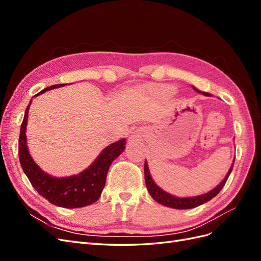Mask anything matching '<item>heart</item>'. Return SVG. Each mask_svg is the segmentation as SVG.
Wrapping results in <instances>:
<instances>
[{
	"mask_svg": "<svg viewBox=\"0 0 261 261\" xmlns=\"http://www.w3.org/2000/svg\"><path fill=\"white\" fill-rule=\"evenodd\" d=\"M162 92L165 94H173L174 93V88L171 86H164L162 88Z\"/></svg>",
	"mask_w": 261,
	"mask_h": 261,
	"instance_id": "b5f03b06",
	"label": "heart"
}]
</instances>
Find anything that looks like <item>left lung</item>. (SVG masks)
<instances>
[{
	"label": "left lung",
	"mask_w": 261,
	"mask_h": 261,
	"mask_svg": "<svg viewBox=\"0 0 261 261\" xmlns=\"http://www.w3.org/2000/svg\"><path fill=\"white\" fill-rule=\"evenodd\" d=\"M193 88L197 92L204 94V96H210L208 92H201L200 90L195 88V87H193ZM233 165H234V160H233L231 168H230V170H228L227 174L225 175L224 179L221 181V183L216 188H213L212 191H210L206 194H203V195L195 196V197H187V198H180V197L173 196V195H171L167 192H164L163 189H161L159 186H158L153 181L151 175H150L147 162H145V167H144L145 180H146V185H147V188H148V192H149L150 196H151L156 202L163 204V206L174 208V209H192V208L198 207V206H200V204L209 201L210 199L213 198V197H216L220 193L221 189H222L223 186L225 185L228 176H230V174H231V172L233 170Z\"/></svg>",
	"instance_id": "8db88e82"
}]
</instances>
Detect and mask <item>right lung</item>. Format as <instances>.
<instances>
[{"label":"right lung","instance_id":"add662e5","mask_svg":"<svg viewBox=\"0 0 261 261\" xmlns=\"http://www.w3.org/2000/svg\"><path fill=\"white\" fill-rule=\"evenodd\" d=\"M63 86L65 85L50 86L37 93L36 97L45 91ZM30 105L31 100L26 109L20 126L18 155L22 171L25 172L31 185L42 197L48 199L49 202L59 207L82 208L96 202L103 191L110 165L124 151L126 140L121 139L105 148L96 161H93L88 169L84 170L80 174L67 177H53L38 167L28 151L26 126Z\"/></svg>","mask_w":261,"mask_h":261}]
</instances>
